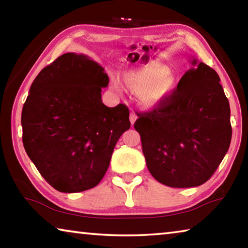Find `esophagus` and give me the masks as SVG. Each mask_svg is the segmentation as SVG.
Here are the masks:
<instances>
[{"label":"esophagus","instance_id":"esophagus-1","mask_svg":"<svg viewBox=\"0 0 248 248\" xmlns=\"http://www.w3.org/2000/svg\"><path fill=\"white\" fill-rule=\"evenodd\" d=\"M137 118H138V116H137L136 114H134V112L132 111L131 114H130V123H131V124H132V125L134 124V123H136Z\"/></svg>","mask_w":248,"mask_h":248}]
</instances>
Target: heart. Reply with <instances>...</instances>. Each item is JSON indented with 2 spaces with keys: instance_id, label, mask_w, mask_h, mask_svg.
Here are the masks:
<instances>
[{
  "instance_id": "b5f03b06",
  "label": "heart",
  "mask_w": 248,
  "mask_h": 248,
  "mask_svg": "<svg viewBox=\"0 0 248 248\" xmlns=\"http://www.w3.org/2000/svg\"><path fill=\"white\" fill-rule=\"evenodd\" d=\"M124 82L133 91H140V99L146 107H155L171 94L175 81L170 69L161 63H150L132 70L124 75ZM114 86L120 91V83L114 79Z\"/></svg>"
}]
</instances>
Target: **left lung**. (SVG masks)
<instances>
[{
	"instance_id": "left-lung-1",
	"label": "left lung",
	"mask_w": 248,
	"mask_h": 248,
	"mask_svg": "<svg viewBox=\"0 0 248 248\" xmlns=\"http://www.w3.org/2000/svg\"><path fill=\"white\" fill-rule=\"evenodd\" d=\"M183 75L164 102L137 114L146 166L174 188L204 184L219 167L232 138L230 104L215 70L203 62Z\"/></svg>"
}]
</instances>
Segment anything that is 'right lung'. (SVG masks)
<instances>
[{
	"mask_svg": "<svg viewBox=\"0 0 248 248\" xmlns=\"http://www.w3.org/2000/svg\"><path fill=\"white\" fill-rule=\"evenodd\" d=\"M109 83L90 57L64 53L40 71L22 111L23 143L41 176L61 192L97 186L115 145L130 128L124 104L105 106Z\"/></svg>",
	"mask_w": 248,
	"mask_h": 248,
	"instance_id": "right-lung-1",
	"label": "right lung"
}]
</instances>
